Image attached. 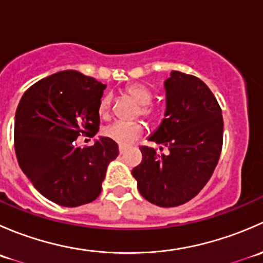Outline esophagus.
Listing matches in <instances>:
<instances>
[{
  "label": "esophagus",
  "mask_w": 263,
  "mask_h": 263,
  "mask_svg": "<svg viewBox=\"0 0 263 263\" xmlns=\"http://www.w3.org/2000/svg\"><path fill=\"white\" fill-rule=\"evenodd\" d=\"M118 150H119V154H124V153H126L127 148L124 147V146H119V147H118Z\"/></svg>",
  "instance_id": "obj_1"
}]
</instances>
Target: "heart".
<instances>
[{
    "instance_id": "b5f03b06",
    "label": "heart",
    "mask_w": 263,
    "mask_h": 263,
    "mask_svg": "<svg viewBox=\"0 0 263 263\" xmlns=\"http://www.w3.org/2000/svg\"><path fill=\"white\" fill-rule=\"evenodd\" d=\"M124 94L140 105L139 115H141L142 118L150 123H154L158 119L159 112L151 105L154 95L147 86L142 84H131L124 87ZM110 109H112V98L109 95H104L99 102V116L103 119H107L109 117ZM142 134H144V126L140 122H134V123L115 122L103 129V135L108 140L124 147L129 146L132 142L139 140Z\"/></svg>"
}]
</instances>
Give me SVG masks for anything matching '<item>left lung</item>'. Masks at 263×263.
Wrapping results in <instances>:
<instances>
[{"instance_id":"1","label":"left lung","mask_w":263,"mask_h":263,"mask_svg":"<svg viewBox=\"0 0 263 263\" xmlns=\"http://www.w3.org/2000/svg\"><path fill=\"white\" fill-rule=\"evenodd\" d=\"M164 86L166 118L148 141L166 146L169 154L141 146L142 161L132 176L145 200L174 208L197 196L213 176L221 154L224 122L216 98L196 76L173 71Z\"/></svg>"}]
</instances>
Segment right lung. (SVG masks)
<instances>
[{"mask_svg": "<svg viewBox=\"0 0 263 263\" xmlns=\"http://www.w3.org/2000/svg\"><path fill=\"white\" fill-rule=\"evenodd\" d=\"M105 85L73 70L42 79L21 98L14 145L21 171L46 198L66 208L92 202L102 192L118 145L100 137L78 147L80 135L99 129V102Z\"/></svg>", "mask_w": 263, "mask_h": 263, "instance_id": "1", "label": "right lung"}]
</instances>
